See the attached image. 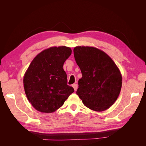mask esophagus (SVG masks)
<instances>
[{
	"label": "esophagus",
	"instance_id": "esophagus-1",
	"mask_svg": "<svg viewBox=\"0 0 146 146\" xmlns=\"http://www.w3.org/2000/svg\"><path fill=\"white\" fill-rule=\"evenodd\" d=\"M72 87L74 88V90H75V91H77V88H78L77 84H76V83L74 84V85H72Z\"/></svg>",
	"mask_w": 146,
	"mask_h": 146
}]
</instances>
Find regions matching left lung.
Here are the masks:
<instances>
[{"mask_svg":"<svg viewBox=\"0 0 146 146\" xmlns=\"http://www.w3.org/2000/svg\"><path fill=\"white\" fill-rule=\"evenodd\" d=\"M74 55L82 77L76 92L86 107L103 111L114 104L120 94L122 75L113 60L104 51L89 46H77Z\"/></svg>","mask_w":146,"mask_h":146,"instance_id":"left-lung-1","label":"left lung"}]
</instances>
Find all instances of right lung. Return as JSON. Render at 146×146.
I'll return each instance as SVG.
<instances>
[{
  "label": "right lung",
  "mask_w": 146,
  "mask_h": 146,
  "mask_svg": "<svg viewBox=\"0 0 146 146\" xmlns=\"http://www.w3.org/2000/svg\"><path fill=\"white\" fill-rule=\"evenodd\" d=\"M71 53L68 47H51L35 56L26 70L23 79L25 94L38 111H55L74 92L67 85V75L63 68Z\"/></svg>",
  "instance_id": "1"
}]
</instances>
